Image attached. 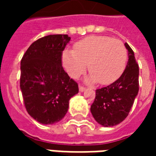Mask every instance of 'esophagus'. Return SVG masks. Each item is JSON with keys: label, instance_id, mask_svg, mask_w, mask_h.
<instances>
[{"label": "esophagus", "instance_id": "1", "mask_svg": "<svg viewBox=\"0 0 156 156\" xmlns=\"http://www.w3.org/2000/svg\"><path fill=\"white\" fill-rule=\"evenodd\" d=\"M79 87V90H80L81 92H83V91H84V90H86V88L82 85H79V87Z\"/></svg>", "mask_w": 156, "mask_h": 156}]
</instances>
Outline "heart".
Listing matches in <instances>:
<instances>
[{
	"mask_svg": "<svg viewBox=\"0 0 156 156\" xmlns=\"http://www.w3.org/2000/svg\"><path fill=\"white\" fill-rule=\"evenodd\" d=\"M127 50L120 40L104 35H90L73 45V50L63 52V65L70 77L77 78L88 64L91 80L102 85L111 84L123 73Z\"/></svg>",
	"mask_w": 156,
	"mask_h": 156,
	"instance_id": "b5f03b06",
	"label": "heart"
}]
</instances>
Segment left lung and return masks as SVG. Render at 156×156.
Instances as JSON below:
<instances>
[{
	"label": "left lung",
	"mask_w": 156,
	"mask_h": 156,
	"mask_svg": "<svg viewBox=\"0 0 156 156\" xmlns=\"http://www.w3.org/2000/svg\"><path fill=\"white\" fill-rule=\"evenodd\" d=\"M129 60L121 76L108 87L95 90L90 112L98 123L111 127L123 121L129 115L139 89V69L134 53L127 43Z\"/></svg>",
	"instance_id": "1"
}]
</instances>
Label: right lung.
<instances>
[{"mask_svg": "<svg viewBox=\"0 0 156 156\" xmlns=\"http://www.w3.org/2000/svg\"><path fill=\"white\" fill-rule=\"evenodd\" d=\"M68 35H50L31 44L21 61L20 88L28 114L38 122L51 125L66 116L78 83L62 67V52Z\"/></svg>", "mask_w": 156, "mask_h": 156, "instance_id": "1", "label": "right lung"}]
</instances>
